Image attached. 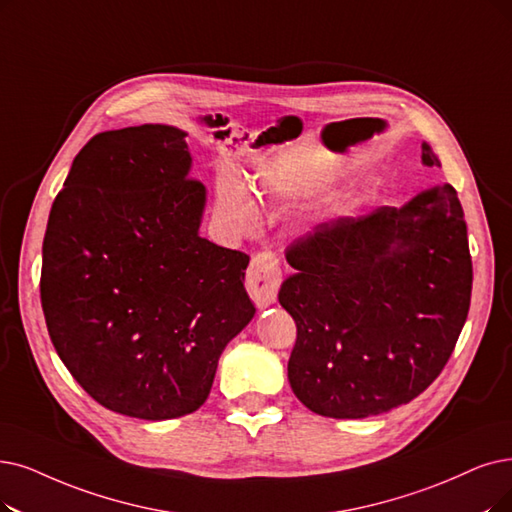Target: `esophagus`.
<instances>
[{
	"label": "esophagus",
	"instance_id": "obj_1",
	"mask_svg": "<svg viewBox=\"0 0 512 512\" xmlns=\"http://www.w3.org/2000/svg\"><path fill=\"white\" fill-rule=\"evenodd\" d=\"M279 283H281L279 258L273 252L256 254L250 262L248 275H245V285H248V292L260 309L275 302Z\"/></svg>",
	"mask_w": 512,
	"mask_h": 512
}]
</instances>
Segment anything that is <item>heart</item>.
<instances>
[{
    "label": "heart",
    "mask_w": 512,
    "mask_h": 512,
    "mask_svg": "<svg viewBox=\"0 0 512 512\" xmlns=\"http://www.w3.org/2000/svg\"><path fill=\"white\" fill-rule=\"evenodd\" d=\"M260 185L267 193H279L285 189H294L296 187V178L292 176H285L279 170H271V172H264L260 174ZM218 197L220 201L227 206L239 220L248 222L254 216V208H252V201L245 193V189L239 185L235 178H224L218 187Z\"/></svg>",
    "instance_id": "heart-1"
}]
</instances>
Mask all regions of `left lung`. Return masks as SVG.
Wrapping results in <instances>:
<instances>
[{
    "label": "left lung",
    "instance_id": "1",
    "mask_svg": "<svg viewBox=\"0 0 512 512\" xmlns=\"http://www.w3.org/2000/svg\"><path fill=\"white\" fill-rule=\"evenodd\" d=\"M424 166H441L422 142ZM279 302L296 321L294 395L327 418H367L433 384L464 327L473 260L458 193L439 185L403 208L338 218L285 252Z\"/></svg>",
    "mask_w": 512,
    "mask_h": 512
}]
</instances>
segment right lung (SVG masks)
<instances>
[{
    "label": "right lung",
    "mask_w": 512,
    "mask_h": 512,
    "mask_svg": "<svg viewBox=\"0 0 512 512\" xmlns=\"http://www.w3.org/2000/svg\"><path fill=\"white\" fill-rule=\"evenodd\" d=\"M185 132H100L73 159L44 237L42 309L58 357L107 410L187 416L256 313L250 256L199 235L206 187Z\"/></svg>",
    "instance_id": "1"
}]
</instances>
